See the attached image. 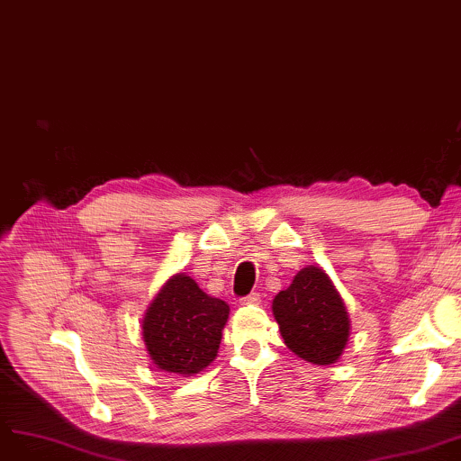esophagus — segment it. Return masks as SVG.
<instances>
[{
	"mask_svg": "<svg viewBox=\"0 0 461 461\" xmlns=\"http://www.w3.org/2000/svg\"><path fill=\"white\" fill-rule=\"evenodd\" d=\"M261 303V295L259 294H250V295H247V297H243L240 299V304H259Z\"/></svg>",
	"mask_w": 461,
	"mask_h": 461,
	"instance_id": "34e87169",
	"label": "esophagus"
}]
</instances>
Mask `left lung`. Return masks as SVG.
<instances>
[{
	"mask_svg": "<svg viewBox=\"0 0 461 461\" xmlns=\"http://www.w3.org/2000/svg\"><path fill=\"white\" fill-rule=\"evenodd\" d=\"M273 313L284 344L299 358L327 366L344 353L351 321L342 295L321 267H303L275 297Z\"/></svg>",
	"mask_w": 461,
	"mask_h": 461,
	"instance_id": "left-lung-1",
	"label": "left lung"
}]
</instances>
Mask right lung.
<instances>
[{"mask_svg":"<svg viewBox=\"0 0 461 461\" xmlns=\"http://www.w3.org/2000/svg\"><path fill=\"white\" fill-rule=\"evenodd\" d=\"M230 306L207 295L185 273L169 278L141 320V336L153 365L183 377L200 374L216 358Z\"/></svg>","mask_w":461,"mask_h":461,"instance_id":"obj_1","label":"right lung"}]
</instances>
